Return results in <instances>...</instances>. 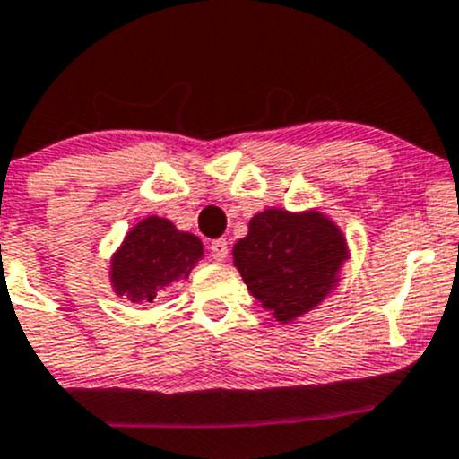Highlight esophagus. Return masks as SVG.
<instances>
[{"mask_svg":"<svg viewBox=\"0 0 459 459\" xmlns=\"http://www.w3.org/2000/svg\"><path fill=\"white\" fill-rule=\"evenodd\" d=\"M210 254H212V258L219 260V263H223V260L230 255V243L225 238L212 240V243H210Z\"/></svg>","mask_w":459,"mask_h":459,"instance_id":"esophagus-1","label":"esophagus"}]
</instances>
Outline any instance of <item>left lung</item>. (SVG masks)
Listing matches in <instances>:
<instances>
[{"label":"left lung","instance_id":"8db88e82","mask_svg":"<svg viewBox=\"0 0 459 459\" xmlns=\"http://www.w3.org/2000/svg\"><path fill=\"white\" fill-rule=\"evenodd\" d=\"M346 258L343 234L317 212L264 210L234 245V264L249 293L282 324L326 298Z\"/></svg>","mask_w":459,"mask_h":459}]
</instances>
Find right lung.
Returning <instances> with one entry per match:
<instances>
[{"instance_id":"obj_1","label":"right lung","mask_w":459,"mask_h":459,"mask_svg":"<svg viewBox=\"0 0 459 459\" xmlns=\"http://www.w3.org/2000/svg\"><path fill=\"white\" fill-rule=\"evenodd\" d=\"M204 255L195 234L179 231L169 219L149 216L140 221L111 260V284L131 302H152L157 293L181 278Z\"/></svg>"}]
</instances>
